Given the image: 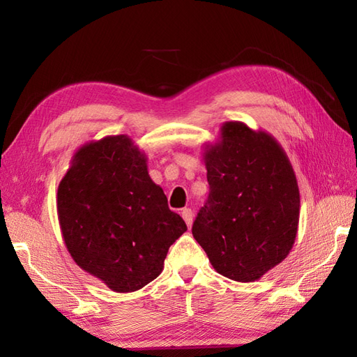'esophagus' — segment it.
<instances>
[{
	"label": "esophagus",
	"mask_w": 357,
	"mask_h": 357,
	"mask_svg": "<svg viewBox=\"0 0 357 357\" xmlns=\"http://www.w3.org/2000/svg\"><path fill=\"white\" fill-rule=\"evenodd\" d=\"M181 215H183V219L185 221L187 227L190 229L192 224H193V211L190 208H184L183 211H181Z\"/></svg>",
	"instance_id": "1"
}]
</instances>
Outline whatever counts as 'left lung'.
Wrapping results in <instances>:
<instances>
[{
	"label": "left lung",
	"instance_id": "obj_1",
	"mask_svg": "<svg viewBox=\"0 0 357 357\" xmlns=\"http://www.w3.org/2000/svg\"><path fill=\"white\" fill-rule=\"evenodd\" d=\"M219 133L204 147L210 195L192 233L219 275L253 282L291 252L298 179L275 136L241 121H227Z\"/></svg>",
	"mask_w": 357,
	"mask_h": 357
}]
</instances>
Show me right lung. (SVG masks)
Segmentation results:
<instances>
[{
    "mask_svg": "<svg viewBox=\"0 0 357 357\" xmlns=\"http://www.w3.org/2000/svg\"><path fill=\"white\" fill-rule=\"evenodd\" d=\"M56 210L72 259L116 293L139 290L161 275L170 245L187 230L127 135L77 150L58 185Z\"/></svg>",
    "mask_w": 357,
    "mask_h": 357,
    "instance_id": "obj_1",
    "label": "right lung"
}]
</instances>
